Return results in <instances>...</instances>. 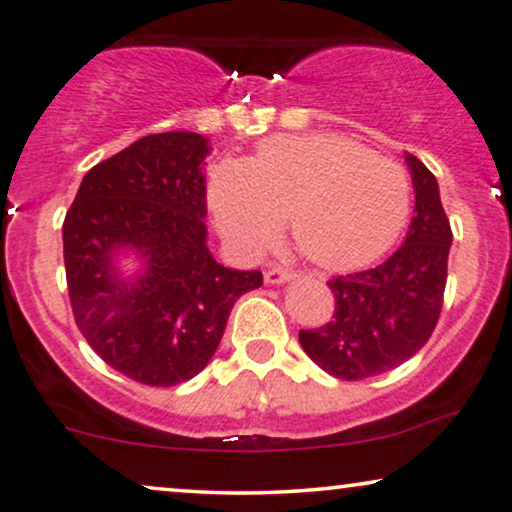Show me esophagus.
<instances>
[{"mask_svg": "<svg viewBox=\"0 0 512 512\" xmlns=\"http://www.w3.org/2000/svg\"><path fill=\"white\" fill-rule=\"evenodd\" d=\"M293 276H295L293 269L272 267V269H267V272H264V281H267V283H286V281H291Z\"/></svg>", "mask_w": 512, "mask_h": 512, "instance_id": "obj_1", "label": "esophagus"}]
</instances>
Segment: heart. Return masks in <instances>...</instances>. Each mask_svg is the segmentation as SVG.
<instances>
[{
	"instance_id": "obj_1",
	"label": "heart",
	"mask_w": 512,
	"mask_h": 512,
	"mask_svg": "<svg viewBox=\"0 0 512 512\" xmlns=\"http://www.w3.org/2000/svg\"><path fill=\"white\" fill-rule=\"evenodd\" d=\"M221 231L245 250L267 245L288 217L307 260L350 269L377 260L410 214L405 169L343 135H276L250 162L226 159L209 174Z\"/></svg>"
}]
</instances>
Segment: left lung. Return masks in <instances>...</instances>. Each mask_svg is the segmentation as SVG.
Returning a JSON list of instances; mask_svg holds the SVG:
<instances>
[{
	"label": "left lung",
	"instance_id": "1",
	"mask_svg": "<svg viewBox=\"0 0 512 512\" xmlns=\"http://www.w3.org/2000/svg\"><path fill=\"white\" fill-rule=\"evenodd\" d=\"M408 166L415 217L405 243L379 267L331 276L326 286L336 300L334 317L298 334L312 362L336 379L391 372L429 341L439 322L453 231L432 171L412 155Z\"/></svg>",
	"mask_w": 512,
	"mask_h": 512
}]
</instances>
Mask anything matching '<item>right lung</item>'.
I'll return each instance as SVG.
<instances>
[{"mask_svg": "<svg viewBox=\"0 0 512 512\" xmlns=\"http://www.w3.org/2000/svg\"><path fill=\"white\" fill-rule=\"evenodd\" d=\"M209 147L197 133H152L85 174L64 219V264L73 319L90 348L128 379L174 386L207 367L231 307L262 286V272L214 262L207 248ZM133 247L146 272H113Z\"/></svg>", "mask_w": 512, "mask_h": 512, "instance_id": "obj_1", "label": "right lung"}]
</instances>
